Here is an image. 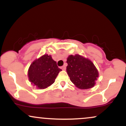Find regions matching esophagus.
Masks as SVG:
<instances>
[{"label":"esophagus","mask_w":126,"mask_h":126,"mask_svg":"<svg viewBox=\"0 0 126 126\" xmlns=\"http://www.w3.org/2000/svg\"><path fill=\"white\" fill-rule=\"evenodd\" d=\"M61 68H62V70H66V66H62Z\"/></svg>","instance_id":"obj_1"}]
</instances>
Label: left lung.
<instances>
[{
  "label": "left lung",
  "mask_w": 126,
  "mask_h": 126,
  "mask_svg": "<svg viewBox=\"0 0 126 126\" xmlns=\"http://www.w3.org/2000/svg\"><path fill=\"white\" fill-rule=\"evenodd\" d=\"M66 71L70 80L79 89L93 87L98 77V72L91 60L79 54L70 55L67 59Z\"/></svg>",
  "instance_id": "left-lung-1"
}]
</instances>
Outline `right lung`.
I'll use <instances>...</instances> for the list:
<instances>
[{"mask_svg":"<svg viewBox=\"0 0 126 126\" xmlns=\"http://www.w3.org/2000/svg\"><path fill=\"white\" fill-rule=\"evenodd\" d=\"M61 70L51 56L44 54L30 65L28 73L29 80L39 89H45L54 83Z\"/></svg>","mask_w":126,"mask_h":126,"instance_id":"add662e5","label":"right lung"}]
</instances>
